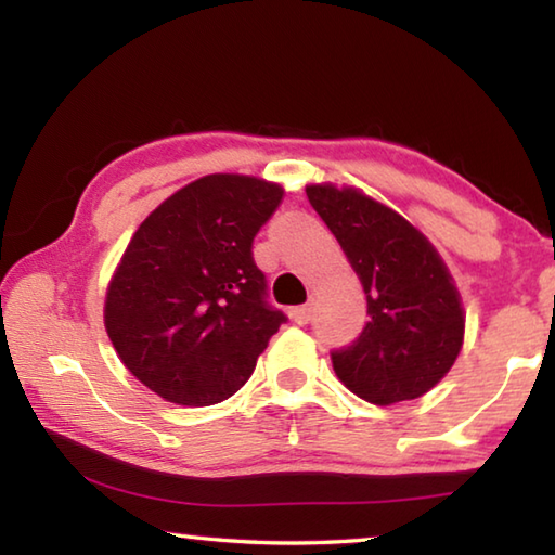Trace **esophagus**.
<instances>
[{"mask_svg":"<svg viewBox=\"0 0 555 555\" xmlns=\"http://www.w3.org/2000/svg\"><path fill=\"white\" fill-rule=\"evenodd\" d=\"M291 315H294L298 325H308L310 318H312V308L310 306H298V308L291 310Z\"/></svg>","mask_w":555,"mask_h":555,"instance_id":"esophagus-1","label":"esophagus"}]
</instances>
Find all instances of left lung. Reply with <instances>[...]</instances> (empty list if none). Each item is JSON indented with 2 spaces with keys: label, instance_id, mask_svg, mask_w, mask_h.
<instances>
[{
  "label": "left lung",
  "instance_id": "1",
  "mask_svg": "<svg viewBox=\"0 0 555 555\" xmlns=\"http://www.w3.org/2000/svg\"><path fill=\"white\" fill-rule=\"evenodd\" d=\"M366 294L369 322L332 349L337 378L374 405L425 396L447 376L463 341L459 291L420 230L357 189H306Z\"/></svg>",
  "mask_w": 555,
  "mask_h": 555
}]
</instances>
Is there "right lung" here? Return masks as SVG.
Listing matches in <instances>:
<instances>
[{"label": "right lung", "mask_w": 555, "mask_h": 555, "mask_svg": "<svg viewBox=\"0 0 555 555\" xmlns=\"http://www.w3.org/2000/svg\"><path fill=\"white\" fill-rule=\"evenodd\" d=\"M284 189L210 175L179 189L135 230L108 284L104 322L120 361L177 405L206 408L245 386L288 320L255 259Z\"/></svg>", "instance_id": "1"}]
</instances>
